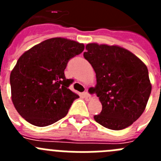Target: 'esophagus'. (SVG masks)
Listing matches in <instances>:
<instances>
[{
	"instance_id": "obj_1",
	"label": "esophagus",
	"mask_w": 161,
	"mask_h": 161,
	"mask_svg": "<svg viewBox=\"0 0 161 161\" xmlns=\"http://www.w3.org/2000/svg\"><path fill=\"white\" fill-rule=\"evenodd\" d=\"M82 95H83L84 98H85V99L86 101H89L91 99L90 94H89V93H88V92H84L83 94H82Z\"/></svg>"
}]
</instances>
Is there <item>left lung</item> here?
<instances>
[{"label": "left lung", "instance_id": "8db88e82", "mask_svg": "<svg viewBox=\"0 0 161 161\" xmlns=\"http://www.w3.org/2000/svg\"><path fill=\"white\" fill-rule=\"evenodd\" d=\"M84 57L95 71L94 93L102 105L97 123L119 130L130 126L144 111L152 91L147 66L128 50L89 43Z\"/></svg>", "mask_w": 161, "mask_h": 161}]
</instances>
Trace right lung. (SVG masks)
Masks as SVG:
<instances>
[{"label": "right lung", "instance_id": "add662e5", "mask_svg": "<svg viewBox=\"0 0 161 161\" xmlns=\"http://www.w3.org/2000/svg\"><path fill=\"white\" fill-rule=\"evenodd\" d=\"M83 43L53 38L37 44L21 55L10 74L12 102L28 123L37 126L53 124L65 117L79 97L68 89L69 59L81 53Z\"/></svg>", "mask_w": 161, "mask_h": 161}]
</instances>
